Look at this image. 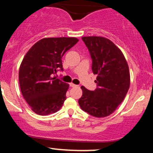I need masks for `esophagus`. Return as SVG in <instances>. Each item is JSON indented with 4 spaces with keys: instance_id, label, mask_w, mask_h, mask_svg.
<instances>
[{
    "instance_id": "esophagus-1",
    "label": "esophagus",
    "mask_w": 153,
    "mask_h": 153,
    "mask_svg": "<svg viewBox=\"0 0 153 153\" xmlns=\"http://www.w3.org/2000/svg\"><path fill=\"white\" fill-rule=\"evenodd\" d=\"M70 86H71V87H77L78 85H75V84H74V83H73V82H71V83H70Z\"/></svg>"
}]
</instances>
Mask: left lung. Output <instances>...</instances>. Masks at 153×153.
<instances>
[{
    "label": "left lung",
    "instance_id": "left-lung-1",
    "mask_svg": "<svg viewBox=\"0 0 153 153\" xmlns=\"http://www.w3.org/2000/svg\"><path fill=\"white\" fill-rule=\"evenodd\" d=\"M82 41L92 59V71L97 75V88L81 86L78 100L84 111L98 118L111 114L125 98L130 85L129 66L122 52L108 39L83 36Z\"/></svg>",
    "mask_w": 153,
    "mask_h": 153
}]
</instances>
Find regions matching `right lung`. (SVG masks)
<instances>
[{
  "instance_id": "add662e5",
  "label": "right lung",
  "mask_w": 153,
  "mask_h": 153,
  "mask_svg": "<svg viewBox=\"0 0 153 153\" xmlns=\"http://www.w3.org/2000/svg\"><path fill=\"white\" fill-rule=\"evenodd\" d=\"M79 40L75 37L44 38L27 52L19 68L23 97L39 115L57 112L66 99L69 84L54 76L63 71L62 57Z\"/></svg>"
}]
</instances>
